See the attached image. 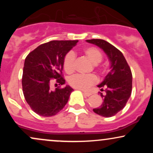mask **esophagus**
Returning <instances> with one entry per match:
<instances>
[{"label": "esophagus", "instance_id": "1", "mask_svg": "<svg viewBox=\"0 0 153 153\" xmlns=\"http://www.w3.org/2000/svg\"><path fill=\"white\" fill-rule=\"evenodd\" d=\"M83 94L86 96H90L91 95H92V93L91 91H84Z\"/></svg>", "mask_w": 153, "mask_h": 153}]
</instances>
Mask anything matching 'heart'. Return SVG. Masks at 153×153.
Returning a JSON list of instances; mask_svg holds the SVG:
<instances>
[{
	"instance_id": "b5f03b06",
	"label": "heart",
	"mask_w": 153,
	"mask_h": 153,
	"mask_svg": "<svg viewBox=\"0 0 153 153\" xmlns=\"http://www.w3.org/2000/svg\"><path fill=\"white\" fill-rule=\"evenodd\" d=\"M83 53L85 57L94 65H97L102 60L103 54L98 49L93 47H88L84 49ZM75 54L74 52H70L66 54L63 60V68L66 73L71 75L75 72ZM98 71L101 74H105L106 73V69L105 66H98ZM97 82V77L94 74L91 75H75L71 77L68 80L70 85L74 88L80 90H87L93 85Z\"/></svg>"
}]
</instances>
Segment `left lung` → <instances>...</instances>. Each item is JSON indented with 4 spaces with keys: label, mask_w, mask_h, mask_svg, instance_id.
Here are the masks:
<instances>
[{
    "label": "left lung",
    "mask_w": 153,
    "mask_h": 153,
    "mask_svg": "<svg viewBox=\"0 0 153 153\" xmlns=\"http://www.w3.org/2000/svg\"><path fill=\"white\" fill-rule=\"evenodd\" d=\"M101 47L108 55L111 62V71L104 80L98 85L103 103L94 108L97 114L111 117L124 108L130 97L132 88V74L125 57L120 50L108 42L100 39L86 40Z\"/></svg>",
    "instance_id": "left-lung-1"
}]
</instances>
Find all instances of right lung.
Returning <instances> with one entry per match:
<instances>
[{"instance_id":"add662e5","label":"right lung","mask_w":153,"mask_h":153,"mask_svg":"<svg viewBox=\"0 0 153 153\" xmlns=\"http://www.w3.org/2000/svg\"><path fill=\"white\" fill-rule=\"evenodd\" d=\"M78 40H53L42 44L29 52L24 62L22 88L26 102L33 111L42 117L56 115L64 108L73 89L62 75L66 54ZM60 85L52 89L51 82Z\"/></svg>"}]
</instances>
